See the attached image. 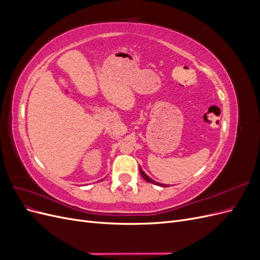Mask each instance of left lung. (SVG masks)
I'll use <instances>...</instances> for the list:
<instances>
[{"label": "left lung", "mask_w": 260, "mask_h": 260, "mask_svg": "<svg viewBox=\"0 0 260 260\" xmlns=\"http://www.w3.org/2000/svg\"><path fill=\"white\" fill-rule=\"evenodd\" d=\"M140 174H141V176H142V178L145 180V181H147V182H149V183H153V184H156V185H160V186H167V185H165V184H161V183H158V182H156V181H154L153 179H151L149 178L145 172L142 170V168L140 167Z\"/></svg>", "instance_id": "1"}]
</instances>
